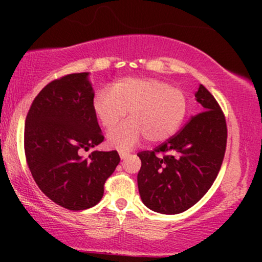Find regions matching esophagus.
<instances>
[{"label":"esophagus","mask_w":262,"mask_h":262,"mask_svg":"<svg viewBox=\"0 0 262 262\" xmlns=\"http://www.w3.org/2000/svg\"><path fill=\"white\" fill-rule=\"evenodd\" d=\"M119 156H121V159H125L127 156H129V151H127V150H119Z\"/></svg>","instance_id":"34e87169"}]
</instances>
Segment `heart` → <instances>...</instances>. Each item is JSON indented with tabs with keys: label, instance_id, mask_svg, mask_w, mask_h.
Instances as JSON below:
<instances>
[{
	"label": "heart",
	"instance_id": "1",
	"mask_svg": "<svg viewBox=\"0 0 262 262\" xmlns=\"http://www.w3.org/2000/svg\"><path fill=\"white\" fill-rule=\"evenodd\" d=\"M186 96L182 90L156 79L125 77L111 90L103 89L93 98V111L104 129L114 125L129 113V121L108 134V144L129 149L145 138L160 143L172 137L186 114Z\"/></svg>",
	"mask_w": 262,
	"mask_h": 262
}]
</instances>
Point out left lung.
<instances>
[{
	"mask_svg": "<svg viewBox=\"0 0 262 262\" xmlns=\"http://www.w3.org/2000/svg\"><path fill=\"white\" fill-rule=\"evenodd\" d=\"M194 96L202 112L154 150L138 152L141 201L162 214H177L196 204L217 179L224 159L228 130L223 111L203 85Z\"/></svg>",
	"mask_w": 262,
	"mask_h": 262,
	"instance_id": "obj_1",
	"label": "left lung"
}]
</instances>
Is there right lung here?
I'll return each mask as SVG.
<instances>
[{"instance_id": "add662e5", "label": "right lung", "mask_w": 262, "mask_h": 262, "mask_svg": "<svg viewBox=\"0 0 262 262\" xmlns=\"http://www.w3.org/2000/svg\"><path fill=\"white\" fill-rule=\"evenodd\" d=\"M89 74H70L48 83L32 102L25 124L27 164L40 191L70 210L101 201L104 182L121 161L117 150L95 148L104 137L93 111Z\"/></svg>"}]
</instances>
